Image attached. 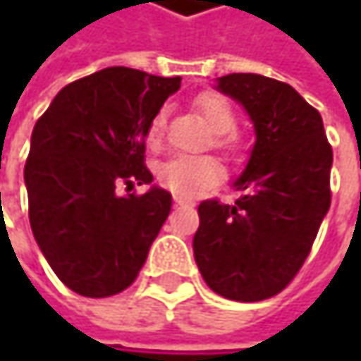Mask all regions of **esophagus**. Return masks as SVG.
<instances>
[{
    "instance_id": "obj_1",
    "label": "esophagus",
    "mask_w": 361,
    "mask_h": 361,
    "mask_svg": "<svg viewBox=\"0 0 361 361\" xmlns=\"http://www.w3.org/2000/svg\"><path fill=\"white\" fill-rule=\"evenodd\" d=\"M173 202H176V204H185V198H181V196H176V198H173Z\"/></svg>"
}]
</instances>
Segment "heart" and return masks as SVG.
<instances>
[{
	"instance_id": "heart-1",
	"label": "heart",
	"mask_w": 361,
	"mask_h": 361,
	"mask_svg": "<svg viewBox=\"0 0 361 361\" xmlns=\"http://www.w3.org/2000/svg\"><path fill=\"white\" fill-rule=\"evenodd\" d=\"M196 109L204 116L209 127L217 133L215 144L219 148H234L232 129L236 127V112L230 106L228 100H224L217 94H202L196 100ZM165 110H159L146 129L148 142H159L165 131ZM221 178V165L213 157H196V154H173L159 167V180L165 188L181 196L198 194L213 183H217Z\"/></svg>"
}]
</instances>
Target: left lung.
Masks as SVG:
<instances>
[{"label":"left lung","instance_id":"8db88e82","mask_svg":"<svg viewBox=\"0 0 361 361\" xmlns=\"http://www.w3.org/2000/svg\"><path fill=\"white\" fill-rule=\"evenodd\" d=\"M215 90L251 116L255 146L234 204L204 200L194 234L196 265L217 295L263 301L301 269L330 209L332 148L320 112L288 83L232 73Z\"/></svg>","mask_w":361,"mask_h":361}]
</instances>
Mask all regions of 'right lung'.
Instances as JSON below:
<instances>
[{"label":"right lung","instance_id":"1","mask_svg":"<svg viewBox=\"0 0 361 361\" xmlns=\"http://www.w3.org/2000/svg\"><path fill=\"white\" fill-rule=\"evenodd\" d=\"M180 77L110 66L68 83L33 127L25 165L29 219L54 274L92 299L125 290L140 274L169 211L171 194L118 196L150 183L146 129Z\"/></svg>","mask_w":361,"mask_h":361}]
</instances>
